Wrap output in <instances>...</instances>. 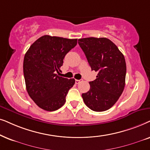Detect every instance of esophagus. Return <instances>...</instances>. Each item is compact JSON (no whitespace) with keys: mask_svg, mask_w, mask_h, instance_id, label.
I'll return each mask as SVG.
<instances>
[{"mask_svg":"<svg viewBox=\"0 0 150 150\" xmlns=\"http://www.w3.org/2000/svg\"><path fill=\"white\" fill-rule=\"evenodd\" d=\"M81 79H75V83H77H77H79V82H81Z\"/></svg>","mask_w":150,"mask_h":150,"instance_id":"34e87169","label":"esophagus"}]
</instances>
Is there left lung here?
I'll return each mask as SVG.
<instances>
[{"label": "left lung", "instance_id": "obj_1", "mask_svg": "<svg viewBox=\"0 0 150 150\" xmlns=\"http://www.w3.org/2000/svg\"><path fill=\"white\" fill-rule=\"evenodd\" d=\"M92 71L97 78L90 81V90L83 93L85 104L95 112H103L115 105L125 87L126 64L118 47L106 38L78 40Z\"/></svg>", "mask_w": 150, "mask_h": 150}]
</instances>
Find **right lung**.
<instances>
[{"instance_id":"1","label":"right lung","mask_w":150,"mask_h":150,"mask_svg":"<svg viewBox=\"0 0 150 150\" xmlns=\"http://www.w3.org/2000/svg\"><path fill=\"white\" fill-rule=\"evenodd\" d=\"M77 39L43 35L35 41L23 62L26 88L38 106L47 111H55L66 102L69 89L75 79L59 77L67 53L77 45Z\"/></svg>"}]
</instances>
